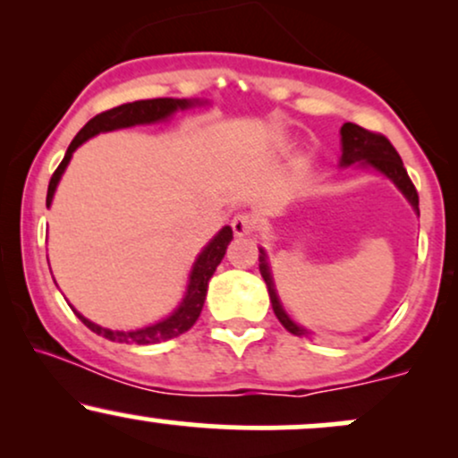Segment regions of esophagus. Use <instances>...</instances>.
I'll return each mask as SVG.
<instances>
[{"label": "esophagus", "instance_id": "obj_1", "mask_svg": "<svg viewBox=\"0 0 458 458\" xmlns=\"http://www.w3.org/2000/svg\"><path fill=\"white\" fill-rule=\"evenodd\" d=\"M233 230H234L236 236L250 234L251 230H254V219H251L247 213L234 215V217H233Z\"/></svg>", "mask_w": 458, "mask_h": 458}]
</instances>
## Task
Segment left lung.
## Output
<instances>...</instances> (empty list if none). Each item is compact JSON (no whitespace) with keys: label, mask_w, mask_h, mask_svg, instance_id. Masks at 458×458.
<instances>
[{"label":"left lung","mask_w":458,"mask_h":458,"mask_svg":"<svg viewBox=\"0 0 458 458\" xmlns=\"http://www.w3.org/2000/svg\"><path fill=\"white\" fill-rule=\"evenodd\" d=\"M340 144H343V157H340V167H364V170H375L383 174L386 178H390L394 185L398 187V191L407 198V202L411 204L415 215H420V199H418V191H415L411 178H409L407 170H404L403 159L398 157V152L394 146L390 144V140L381 133H372V131L361 129L360 124L353 123H344L343 129H340ZM259 267H260V276L267 284V291H269V299L273 312L280 323L286 327L291 334L295 335H310V331L301 325H297L295 320L288 317V312L284 310L280 297H277L276 291V282H273L271 276V267H269V259H267V251L260 247V256H259Z\"/></svg>","instance_id":"left-lung-1"}]
</instances>
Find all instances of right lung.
I'll return each mask as SVG.
<instances>
[{"instance_id": "add662e5", "label": "right lung", "mask_w": 458, "mask_h": 458, "mask_svg": "<svg viewBox=\"0 0 458 458\" xmlns=\"http://www.w3.org/2000/svg\"><path fill=\"white\" fill-rule=\"evenodd\" d=\"M196 105H204L199 98H148V101H135V103H124L120 107L109 109V112H103L94 115L90 123L86 124L75 140L68 146L64 159H62L57 170L54 172L49 181V189H47V208L51 207L55 196V189L60 185V178L64 174V170L71 163L72 152H75L83 141H88L94 135L107 133V131H118V129H129L135 127V124H155L163 123V120L172 118L176 112H185V109L196 107ZM233 241V228L230 225H224L217 234L204 245V250L199 251L196 262H193L191 271H189V280L185 295H182L181 303L174 308V312L170 317L157 320V323L146 325L141 329H131V331H118V329H107L101 327V325L92 323L90 318H86L83 314H79L75 308L72 312L77 314L79 320L86 325L88 329H92L94 334L103 335V338L112 340V343H127V344H155V343H165V340L176 338V335L185 334L187 329L193 327L199 312H202L204 299H207V288L208 280L213 277L215 269L222 262L225 250H228V243Z\"/></svg>"}]
</instances>
